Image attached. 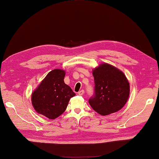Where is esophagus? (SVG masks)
<instances>
[{
  "mask_svg": "<svg viewBox=\"0 0 159 159\" xmlns=\"http://www.w3.org/2000/svg\"><path fill=\"white\" fill-rule=\"evenodd\" d=\"M84 93H85V92H84L83 89H82V90H80V91L78 92V94H79V96H82V95L84 94Z\"/></svg>",
  "mask_w": 159,
  "mask_h": 159,
  "instance_id": "obj_1",
  "label": "esophagus"
}]
</instances>
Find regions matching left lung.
I'll return each instance as SVG.
<instances>
[{
	"instance_id": "obj_1",
	"label": "left lung",
	"mask_w": 159,
	"mask_h": 159,
	"mask_svg": "<svg viewBox=\"0 0 159 159\" xmlns=\"http://www.w3.org/2000/svg\"><path fill=\"white\" fill-rule=\"evenodd\" d=\"M94 95L89 99L93 110L105 116L119 111L129 96V83L123 71L107 63L93 70Z\"/></svg>"
}]
</instances>
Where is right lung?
<instances>
[{
	"label": "right lung",
	"instance_id": "obj_1",
	"mask_svg": "<svg viewBox=\"0 0 159 159\" xmlns=\"http://www.w3.org/2000/svg\"><path fill=\"white\" fill-rule=\"evenodd\" d=\"M65 71L53 70L42 80L32 94V103L37 113L49 119H55L66 110L70 98L75 96L65 83Z\"/></svg>",
	"mask_w": 159,
	"mask_h": 159
}]
</instances>
